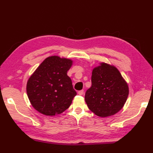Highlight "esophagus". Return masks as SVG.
I'll return each mask as SVG.
<instances>
[{"instance_id":"esophagus-1","label":"esophagus","mask_w":153,"mask_h":153,"mask_svg":"<svg viewBox=\"0 0 153 153\" xmlns=\"http://www.w3.org/2000/svg\"><path fill=\"white\" fill-rule=\"evenodd\" d=\"M83 94V90L79 91H78V95H82Z\"/></svg>"}]
</instances>
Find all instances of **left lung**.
I'll return each mask as SVG.
<instances>
[{"label": "left lung", "instance_id": "1", "mask_svg": "<svg viewBox=\"0 0 153 153\" xmlns=\"http://www.w3.org/2000/svg\"><path fill=\"white\" fill-rule=\"evenodd\" d=\"M91 83L85 95L91 111L105 118L114 115L123 108L129 95V87L114 66L100 62L93 69Z\"/></svg>", "mask_w": 153, "mask_h": 153}]
</instances>
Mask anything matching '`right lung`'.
Here are the masks:
<instances>
[{"mask_svg": "<svg viewBox=\"0 0 153 153\" xmlns=\"http://www.w3.org/2000/svg\"><path fill=\"white\" fill-rule=\"evenodd\" d=\"M72 64V60L69 58L48 56L28 79L27 97L39 112L55 116L69 108L77 95L67 75Z\"/></svg>", "mask_w": 153, "mask_h": 153, "instance_id": "obj_1", "label": "right lung"}]
</instances>
